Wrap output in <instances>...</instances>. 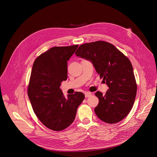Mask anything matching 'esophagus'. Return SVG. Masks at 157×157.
Returning a JSON list of instances; mask_svg holds the SVG:
<instances>
[{
  "mask_svg": "<svg viewBox=\"0 0 157 157\" xmlns=\"http://www.w3.org/2000/svg\"><path fill=\"white\" fill-rule=\"evenodd\" d=\"M91 93L90 92H85V97H88L91 95Z\"/></svg>",
  "mask_w": 157,
  "mask_h": 157,
  "instance_id": "1",
  "label": "esophagus"
}]
</instances>
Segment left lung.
Segmentation results:
<instances>
[{
	"label": "left lung",
	"instance_id": "1",
	"mask_svg": "<svg viewBox=\"0 0 157 157\" xmlns=\"http://www.w3.org/2000/svg\"><path fill=\"white\" fill-rule=\"evenodd\" d=\"M75 55L90 61L109 87L105 95L99 91L95 92L99 99L94 109L97 116L111 124L124 119L132 108L137 90L133 67L128 58L115 46L104 41L80 45Z\"/></svg>",
	"mask_w": 157,
	"mask_h": 157
}]
</instances>
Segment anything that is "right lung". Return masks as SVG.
<instances>
[{
  "label": "right lung",
  "mask_w": 157,
  "mask_h": 157,
  "mask_svg": "<svg viewBox=\"0 0 157 157\" xmlns=\"http://www.w3.org/2000/svg\"><path fill=\"white\" fill-rule=\"evenodd\" d=\"M78 46L51 48L36 59L32 68L28 95L33 109L46 127L55 131L71 124L85 98L81 92L65 98L60 88L67 79V62Z\"/></svg>",
  "instance_id": "1"
}]
</instances>
